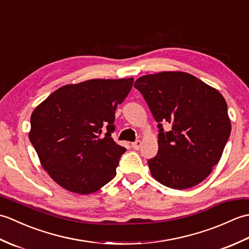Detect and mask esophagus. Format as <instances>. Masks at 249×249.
<instances>
[{"instance_id":"obj_1","label":"esophagus","mask_w":249,"mask_h":249,"mask_svg":"<svg viewBox=\"0 0 249 249\" xmlns=\"http://www.w3.org/2000/svg\"><path fill=\"white\" fill-rule=\"evenodd\" d=\"M141 144H142V142L140 140H137V141H135V142H133V143H131V145H133L135 150H139L141 147Z\"/></svg>"}]
</instances>
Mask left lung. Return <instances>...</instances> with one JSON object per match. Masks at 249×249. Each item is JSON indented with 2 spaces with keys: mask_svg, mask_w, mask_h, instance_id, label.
I'll use <instances>...</instances> for the list:
<instances>
[{
  "mask_svg": "<svg viewBox=\"0 0 249 249\" xmlns=\"http://www.w3.org/2000/svg\"><path fill=\"white\" fill-rule=\"evenodd\" d=\"M134 87L158 123V152L147 160L152 176L174 189L202 182L218 163L231 133L223 95L182 71L146 75Z\"/></svg>",
  "mask_w": 249,
  "mask_h": 249,
  "instance_id": "left-lung-1",
  "label": "left lung"
}]
</instances>
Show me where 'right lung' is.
<instances>
[{"mask_svg":"<svg viewBox=\"0 0 249 249\" xmlns=\"http://www.w3.org/2000/svg\"><path fill=\"white\" fill-rule=\"evenodd\" d=\"M134 79H92L49 95L31 115L30 141L41 166L70 192H97L116 174L126 152L112 139L118 105Z\"/></svg>","mask_w":249,"mask_h":249,"instance_id":"right-lung-1","label":"right lung"}]
</instances>
